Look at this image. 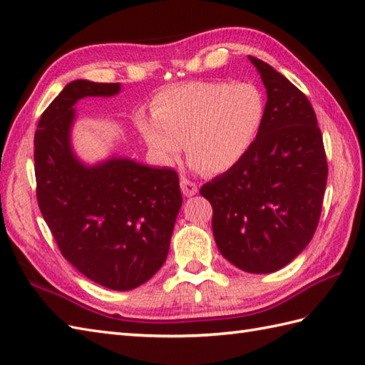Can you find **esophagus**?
Wrapping results in <instances>:
<instances>
[{"mask_svg": "<svg viewBox=\"0 0 365 365\" xmlns=\"http://www.w3.org/2000/svg\"><path fill=\"white\" fill-rule=\"evenodd\" d=\"M180 190H182L185 196H188V197L194 196V194H197V191H199L197 185L194 183L192 180L186 179V177H182V179H180Z\"/></svg>", "mask_w": 365, "mask_h": 365, "instance_id": "esophagus-1", "label": "esophagus"}]
</instances>
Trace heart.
<instances>
[{
    "label": "heart",
    "instance_id": "b5f03b06",
    "mask_svg": "<svg viewBox=\"0 0 365 365\" xmlns=\"http://www.w3.org/2000/svg\"><path fill=\"white\" fill-rule=\"evenodd\" d=\"M152 116L140 115L144 141L162 163H174L183 143L194 166L222 174L238 165L255 143L266 104L253 83L192 81L160 90Z\"/></svg>",
    "mask_w": 365,
    "mask_h": 365
}]
</instances>
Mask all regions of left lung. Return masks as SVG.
Wrapping results in <instances>:
<instances>
[{
  "mask_svg": "<svg viewBox=\"0 0 365 365\" xmlns=\"http://www.w3.org/2000/svg\"><path fill=\"white\" fill-rule=\"evenodd\" d=\"M267 93L264 120L241 162L200 188L213 207L222 257L250 274H270L314 236L328 165L308 98L269 63L249 56Z\"/></svg>",
  "mask_w": 365,
  "mask_h": 365,
  "instance_id": "left-lung-1",
  "label": "left lung"
}]
</instances>
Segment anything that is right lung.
I'll list each match as a JSON object with an SVG mask.
<instances>
[{
	"mask_svg": "<svg viewBox=\"0 0 365 365\" xmlns=\"http://www.w3.org/2000/svg\"><path fill=\"white\" fill-rule=\"evenodd\" d=\"M120 90L86 79L68 83L40 116L34 162L38 207L63 258L91 282L130 291L163 266L182 192L171 168L123 157L87 166L74 155V104Z\"/></svg>",
	"mask_w": 365,
	"mask_h": 365,
	"instance_id": "add662e5",
	"label": "right lung"
}]
</instances>
